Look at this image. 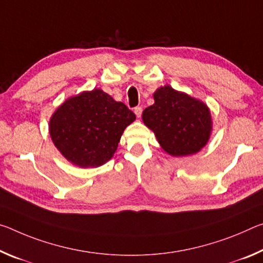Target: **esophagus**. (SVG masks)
Returning <instances> with one entry per match:
<instances>
[{
  "instance_id": "esophagus-1",
  "label": "esophagus",
  "mask_w": 263,
  "mask_h": 263,
  "mask_svg": "<svg viewBox=\"0 0 263 263\" xmlns=\"http://www.w3.org/2000/svg\"><path fill=\"white\" fill-rule=\"evenodd\" d=\"M134 113H135V115L137 116V118H141V114H142V107H140V106L135 107V108H134Z\"/></svg>"
}]
</instances>
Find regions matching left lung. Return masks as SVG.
Segmentation results:
<instances>
[{
    "label": "left lung",
    "instance_id": "obj_1",
    "mask_svg": "<svg viewBox=\"0 0 263 263\" xmlns=\"http://www.w3.org/2000/svg\"><path fill=\"white\" fill-rule=\"evenodd\" d=\"M154 105L142 114L161 147L172 156H186L205 147L212 130L209 107L203 101L166 85L154 93Z\"/></svg>",
    "mask_w": 263,
    "mask_h": 263
}]
</instances>
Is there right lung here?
<instances>
[{"label": "right lung", "mask_w": 263, "mask_h": 263, "mask_svg": "<svg viewBox=\"0 0 263 263\" xmlns=\"http://www.w3.org/2000/svg\"><path fill=\"white\" fill-rule=\"evenodd\" d=\"M135 119L124 103L96 88L62 103L51 116L49 132L67 161L97 167L113 157L123 130Z\"/></svg>", "instance_id": "1"}]
</instances>
